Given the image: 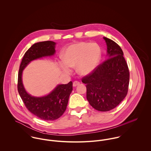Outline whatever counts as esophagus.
Returning a JSON list of instances; mask_svg holds the SVG:
<instances>
[{
	"label": "esophagus",
	"instance_id": "obj_1",
	"mask_svg": "<svg viewBox=\"0 0 151 151\" xmlns=\"http://www.w3.org/2000/svg\"><path fill=\"white\" fill-rule=\"evenodd\" d=\"M80 82L77 81H75L73 82V86H78L80 84Z\"/></svg>",
	"mask_w": 151,
	"mask_h": 151
}]
</instances>
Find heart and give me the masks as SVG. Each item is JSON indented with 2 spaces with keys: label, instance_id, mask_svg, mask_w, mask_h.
Instances as JSON below:
<instances>
[{
  "label": "heart",
  "instance_id": "b5f03b06",
  "mask_svg": "<svg viewBox=\"0 0 151 151\" xmlns=\"http://www.w3.org/2000/svg\"><path fill=\"white\" fill-rule=\"evenodd\" d=\"M101 55V48L96 43L78 42L70 45L65 51L63 61L59 65L65 72L69 73V68L77 66L81 75L90 74L98 65Z\"/></svg>",
  "mask_w": 151,
  "mask_h": 151
}]
</instances>
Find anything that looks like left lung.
Returning a JSON list of instances; mask_svg holds the SVG:
<instances>
[{"instance_id": "8db88e82", "label": "left lung", "mask_w": 151, "mask_h": 151, "mask_svg": "<svg viewBox=\"0 0 151 151\" xmlns=\"http://www.w3.org/2000/svg\"><path fill=\"white\" fill-rule=\"evenodd\" d=\"M108 58L82 78L86 84V99L91 106L101 111L117 106L126 96L129 85V70L120 46L104 37Z\"/></svg>"}]
</instances>
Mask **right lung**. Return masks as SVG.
Returning <instances> with one entry per match:
<instances>
[{"mask_svg":"<svg viewBox=\"0 0 151 151\" xmlns=\"http://www.w3.org/2000/svg\"><path fill=\"white\" fill-rule=\"evenodd\" d=\"M55 45V42L47 41L32 45L24 55L18 75L17 89L25 106L35 116L46 121L56 120L64 113L73 91V83L70 81L67 84L58 85L48 95L35 97L25 91L22 81V73L31 61L53 55Z\"/></svg>","mask_w":151,"mask_h":151,"instance_id":"right-lung-1","label":"right lung"}]
</instances>
